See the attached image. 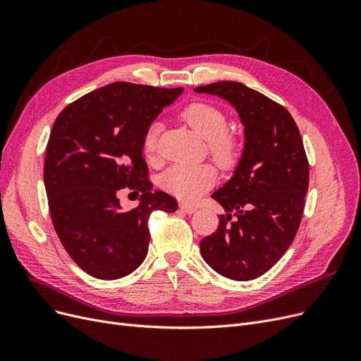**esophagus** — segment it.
Segmentation results:
<instances>
[{"label":"esophagus","mask_w":361,"mask_h":361,"mask_svg":"<svg viewBox=\"0 0 361 361\" xmlns=\"http://www.w3.org/2000/svg\"><path fill=\"white\" fill-rule=\"evenodd\" d=\"M179 207H180L183 212H187V214H194L195 211H197V207H195L194 204H190V203H180Z\"/></svg>","instance_id":"1"}]
</instances>
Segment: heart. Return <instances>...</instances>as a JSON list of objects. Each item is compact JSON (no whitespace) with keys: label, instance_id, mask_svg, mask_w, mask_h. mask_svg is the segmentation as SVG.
<instances>
[{"label":"heart","instance_id":"1","mask_svg":"<svg viewBox=\"0 0 361 361\" xmlns=\"http://www.w3.org/2000/svg\"><path fill=\"white\" fill-rule=\"evenodd\" d=\"M180 117L195 134L207 141V150L221 169H233L243 154V137L228 126V116L220 106L195 101L183 108ZM159 123H150L143 135V154L149 161L158 157ZM216 169L209 162L174 164L161 176V187L174 197L192 202L216 182Z\"/></svg>","mask_w":361,"mask_h":361}]
</instances>
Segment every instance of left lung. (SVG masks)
<instances>
[{
    "instance_id": "1",
    "label": "left lung",
    "mask_w": 361,
    "mask_h": 361,
    "mask_svg": "<svg viewBox=\"0 0 361 361\" xmlns=\"http://www.w3.org/2000/svg\"><path fill=\"white\" fill-rule=\"evenodd\" d=\"M195 92L224 97L245 126L233 178L212 194L227 214L200 241L202 257L227 279L255 280L286 253L301 224L309 159L300 129L285 106L241 82L220 81Z\"/></svg>"
}]
</instances>
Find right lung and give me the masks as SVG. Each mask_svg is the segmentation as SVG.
<instances>
[{
	"mask_svg": "<svg viewBox=\"0 0 361 361\" xmlns=\"http://www.w3.org/2000/svg\"><path fill=\"white\" fill-rule=\"evenodd\" d=\"M183 89L113 82L71 102L54 122L43 180L60 243L87 274L116 280L145 260L150 214L178 202L152 191L143 135ZM122 189L142 194L134 210L119 207Z\"/></svg>",
	"mask_w": 361,
	"mask_h": 361,
	"instance_id": "add662e5",
	"label": "right lung"
}]
</instances>
